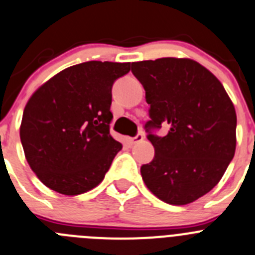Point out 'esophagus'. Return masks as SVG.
<instances>
[{"label": "esophagus", "instance_id": "obj_1", "mask_svg": "<svg viewBox=\"0 0 255 255\" xmlns=\"http://www.w3.org/2000/svg\"><path fill=\"white\" fill-rule=\"evenodd\" d=\"M128 141H129L130 144L138 143V142L143 141V134H142V133H138V134H137L136 137H132V138H129V139H128Z\"/></svg>", "mask_w": 255, "mask_h": 255}]
</instances>
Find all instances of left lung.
Segmentation results:
<instances>
[{
	"label": "left lung",
	"instance_id": "left-lung-1",
	"mask_svg": "<svg viewBox=\"0 0 255 255\" xmlns=\"http://www.w3.org/2000/svg\"><path fill=\"white\" fill-rule=\"evenodd\" d=\"M132 72L150 104L144 128L155 148L152 161L141 166L144 184L165 203H192L221 180L235 155L233 102L219 79L193 59L133 62ZM161 123L171 129L155 136L149 129Z\"/></svg>",
	"mask_w": 255,
	"mask_h": 255
}]
</instances>
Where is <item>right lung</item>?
Instances as JSON below:
<instances>
[{
	"label": "right lung",
	"instance_id": "obj_1",
	"mask_svg": "<svg viewBox=\"0 0 255 255\" xmlns=\"http://www.w3.org/2000/svg\"><path fill=\"white\" fill-rule=\"evenodd\" d=\"M129 70V62H84L57 73L27 100L20 138L45 187L77 196L103 182L122 150L109 132L112 86Z\"/></svg>",
	"mask_w": 255,
	"mask_h": 255
}]
</instances>
